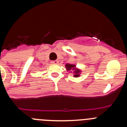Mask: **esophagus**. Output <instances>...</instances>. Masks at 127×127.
Segmentation results:
<instances>
[{
	"label": "esophagus",
	"mask_w": 127,
	"mask_h": 127,
	"mask_svg": "<svg viewBox=\"0 0 127 127\" xmlns=\"http://www.w3.org/2000/svg\"><path fill=\"white\" fill-rule=\"evenodd\" d=\"M51 63L52 64H57L58 63V60H53V61L51 62Z\"/></svg>",
	"instance_id": "34e87169"
}]
</instances>
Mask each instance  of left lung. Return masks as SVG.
I'll return each instance as SVG.
<instances>
[{"instance_id":"left-lung-1","label":"left lung","mask_w":127,"mask_h":127,"mask_svg":"<svg viewBox=\"0 0 127 127\" xmlns=\"http://www.w3.org/2000/svg\"><path fill=\"white\" fill-rule=\"evenodd\" d=\"M65 67H66V69H67L68 71H69H69H70V70H74V77H77L80 76L81 70H79V69L76 68V65L69 64H67L65 65Z\"/></svg>"}]
</instances>
